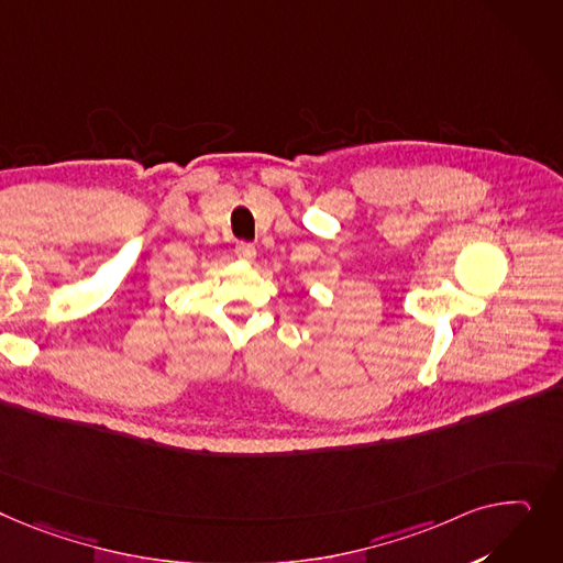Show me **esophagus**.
Instances as JSON below:
<instances>
[{
	"mask_svg": "<svg viewBox=\"0 0 563 563\" xmlns=\"http://www.w3.org/2000/svg\"><path fill=\"white\" fill-rule=\"evenodd\" d=\"M235 255L242 260V262H253L255 260V246L251 242H240L235 246Z\"/></svg>",
	"mask_w": 563,
	"mask_h": 563,
	"instance_id": "obj_1",
	"label": "esophagus"
}]
</instances>
